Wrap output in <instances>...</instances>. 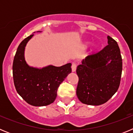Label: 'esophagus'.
Returning <instances> with one entry per match:
<instances>
[{
  "instance_id": "1",
  "label": "esophagus",
  "mask_w": 133,
  "mask_h": 133,
  "mask_svg": "<svg viewBox=\"0 0 133 133\" xmlns=\"http://www.w3.org/2000/svg\"><path fill=\"white\" fill-rule=\"evenodd\" d=\"M77 64L75 63H72V66H71V68H72V72H75V71H76V69H77Z\"/></svg>"
}]
</instances>
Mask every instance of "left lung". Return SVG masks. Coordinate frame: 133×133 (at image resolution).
I'll return each mask as SVG.
<instances>
[{"instance_id":"left-lung-1","label":"left lung","mask_w":133,"mask_h":133,"mask_svg":"<svg viewBox=\"0 0 133 133\" xmlns=\"http://www.w3.org/2000/svg\"><path fill=\"white\" fill-rule=\"evenodd\" d=\"M107 38L109 44L88 55L77 68V95L84 104H104L119 87L123 69L121 51L117 41L109 36Z\"/></svg>"}]
</instances>
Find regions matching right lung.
<instances>
[{
  "label": "right lung",
  "instance_id": "1",
  "mask_svg": "<svg viewBox=\"0 0 133 133\" xmlns=\"http://www.w3.org/2000/svg\"><path fill=\"white\" fill-rule=\"evenodd\" d=\"M33 35L24 38L18 46L14 57L12 75L15 89L30 105L46 106L55 101L57 90L71 72V63L56 67L49 66L41 69L30 67L24 57V48Z\"/></svg>",
  "mask_w": 133,
  "mask_h": 133
}]
</instances>
